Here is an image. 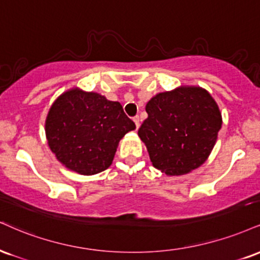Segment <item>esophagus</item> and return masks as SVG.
<instances>
[{
    "label": "esophagus",
    "instance_id": "34e87169",
    "mask_svg": "<svg viewBox=\"0 0 260 260\" xmlns=\"http://www.w3.org/2000/svg\"><path fill=\"white\" fill-rule=\"evenodd\" d=\"M133 121H134V123H136L137 129H138L139 126H140V117L138 116V115H137V116H134V117H133Z\"/></svg>",
    "mask_w": 260,
    "mask_h": 260
}]
</instances>
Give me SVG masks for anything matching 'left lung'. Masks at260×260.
<instances>
[{
	"label": "left lung",
	"mask_w": 260,
	"mask_h": 260,
	"mask_svg": "<svg viewBox=\"0 0 260 260\" xmlns=\"http://www.w3.org/2000/svg\"><path fill=\"white\" fill-rule=\"evenodd\" d=\"M138 131L152 166L167 176H183L207 160L221 128V114L206 89L181 86L158 93L145 106Z\"/></svg>",
	"instance_id": "8db88e82"
}]
</instances>
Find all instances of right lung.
Masks as SVG:
<instances>
[{
    "instance_id": "1",
    "label": "right lung",
    "mask_w": 260,
    "mask_h": 260,
    "mask_svg": "<svg viewBox=\"0 0 260 260\" xmlns=\"http://www.w3.org/2000/svg\"><path fill=\"white\" fill-rule=\"evenodd\" d=\"M45 129L59 162L76 173L92 176L110 167L118 142L136 124L118 102L73 88L53 103Z\"/></svg>"
}]
</instances>
